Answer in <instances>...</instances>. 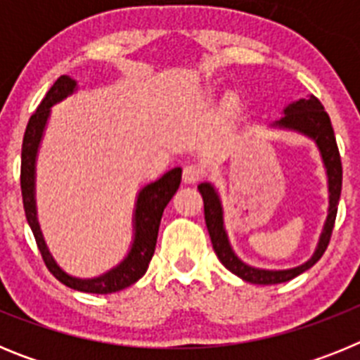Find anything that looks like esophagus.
Instances as JSON below:
<instances>
[{
  "label": "esophagus",
  "mask_w": 360,
  "mask_h": 360,
  "mask_svg": "<svg viewBox=\"0 0 360 360\" xmlns=\"http://www.w3.org/2000/svg\"><path fill=\"white\" fill-rule=\"evenodd\" d=\"M202 176H203V169L200 167V165L187 164L186 167H184L182 178H184V182H186V184H196Z\"/></svg>",
  "instance_id": "obj_1"
}]
</instances>
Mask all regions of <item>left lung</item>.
Masks as SVG:
<instances>
[{
  "mask_svg": "<svg viewBox=\"0 0 360 360\" xmlns=\"http://www.w3.org/2000/svg\"><path fill=\"white\" fill-rule=\"evenodd\" d=\"M283 113L285 115L279 120H276V122L270 124V128L301 133V135L308 136L310 141L316 142L317 149H319L321 160H323L324 171H326V178H328V216H326L323 232H321L317 247L314 250V254H311L310 259H307L301 265L294 266V269L285 270L257 269V266H250L245 262H241L240 257L236 256V252L232 250L227 231H225L224 205H221L218 191L214 189V186L211 182H202L198 186L200 195L203 198L205 225H207L209 236H211L212 249H214L216 256L221 262V265L227 270H231L232 274H236L243 281L254 283V285H278V283L290 281V279L297 278L299 274H303L304 270L311 269V266L316 265L330 243L333 224H335L337 205H339V198H341V155H339V149H337L335 135H333L330 117L324 111L323 104L319 103V98H316L314 95H310L307 98H299V101H294V103L288 104L283 110Z\"/></svg>",
  "mask_w": 360,
  "mask_h": 360,
  "instance_id": "1",
  "label": "left lung"
}]
</instances>
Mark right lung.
<instances>
[{
  "instance_id": "add662e5",
  "label": "right lung",
  "mask_w": 360,
  "mask_h": 360,
  "mask_svg": "<svg viewBox=\"0 0 360 360\" xmlns=\"http://www.w3.org/2000/svg\"><path fill=\"white\" fill-rule=\"evenodd\" d=\"M77 90V81H73L68 75H61L53 82L46 97L41 101L36 113L30 117L27 124V131L23 136V148H21V195H23V207L27 214V221L30 225L39 252L46 269L56 276L63 285L79 292L88 294H113L124 290L129 285L136 283L148 270L155 247H157L158 227H160L162 212L165 205L173 198L176 189L182 182V167H173L171 171L162 174L158 180L142 187L136 195L135 211H133V241L129 247L128 256L117 266L110 269L97 278H75L57 265L53 256L50 254L46 241L37 219L36 205V162L41 141H43L44 128L49 124L52 106L65 101L68 95Z\"/></svg>"
}]
</instances>
